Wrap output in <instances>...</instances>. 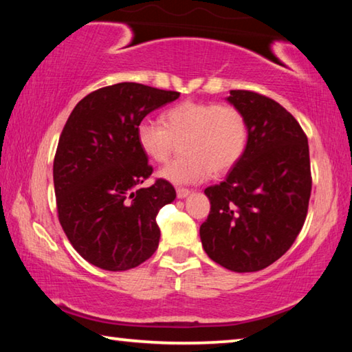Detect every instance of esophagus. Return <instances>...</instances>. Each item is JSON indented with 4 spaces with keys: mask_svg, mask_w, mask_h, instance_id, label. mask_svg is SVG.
I'll list each match as a JSON object with an SVG mask.
<instances>
[{
    "mask_svg": "<svg viewBox=\"0 0 352 352\" xmlns=\"http://www.w3.org/2000/svg\"><path fill=\"white\" fill-rule=\"evenodd\" d=\"M189 194H190V190L186 189V188H178V189H177V197H178V199L188 197Z\"/></svg>",
    "mask_w": 352,
    "mask_h": 352,
    "instance_id": "esophagus-1",
    "label": "esophagus"
}]
</instances>
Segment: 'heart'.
Segmentation results:
<instances>
[{"label": "heart", "instance_id": "obj_1", "mask_svg": "<svg viewBox=\"0 0 352 352\" xmlns=\"http://www.w3.org/2000/svg\"><path fill=\"white\" fill-rule=\"evenodd\" d=\"M161 124L142 119L136 126L141 152L155 163H164L178 142L180 157L160 170L164 180L175 184L204 182L234 168L248 142L243 113L231 104L184 100L166 110Z\"/></svg>", "mask_w": 352, "mask_h": 352}]
</instances>
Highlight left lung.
Returning <instances> with one entry per match:
<instances>
[{
	"instance_id": "left-lung-1",
	"label": "left lung",
	"mask_w": 352,
	"mask_h": 352,
	"mask_svg": "<svg viewBox=\"0 0 352 352\" xmlns=\"http://www.w3.org/2000/svg\"><path fill=\"white\" fill-rule=\"evenodd\" d=\"M247 119L242 158L220 184L200 226L206 254L231 272H258L287 252L305 225L312 177L307 136L290 113L259 93L231 90Z\"/></svg>"
}]
</instances>
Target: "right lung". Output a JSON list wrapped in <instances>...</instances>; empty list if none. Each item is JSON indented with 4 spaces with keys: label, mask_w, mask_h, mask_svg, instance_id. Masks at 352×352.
Segmentation results:
<instances>
[{
    "label": "right lung",
    "mask_w": 352,
    "mask_h": 352,
    "mask_svg": "<svg viewBox=\"0 0 352 352\" xmlns=\"http://www.w3.org/2000/svg\"><path fill=\"white\" fill-rule=\"evenodd\" d=\"M178 96L142 83H116L83 98L65 124L52 170L58 220L76 252L99 269H135L157 252L155 219L177 194L163 178L142 186L153 169L135 130Z\"/></svg>",
    "instance_id": "1"
}]
</instances>
